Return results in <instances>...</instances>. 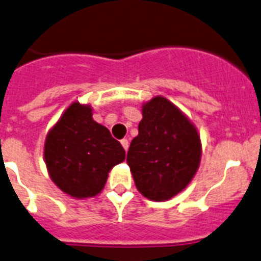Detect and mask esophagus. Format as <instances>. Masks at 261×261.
<instances>
[{
    "mask_svg": "<svg viewBox=\"0 0 261 261\" xmlns=\"http://www.w3.org/2000/svg\"><path fill=\"white\" fill-rule=\"evenodd\" d=\"M121 144H122L123 149H125V150L128 149V140H127V139H122V140H121Z\"/></svg>",
    "mask_w": 261,
    "mask_h": 261,
    "instance_id": "esophagus-1",
    "label": "esophagus"
}]
</instances>
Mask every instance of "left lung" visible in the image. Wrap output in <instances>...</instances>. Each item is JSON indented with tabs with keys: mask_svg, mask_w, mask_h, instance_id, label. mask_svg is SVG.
<instances>
[{
	"mask_svg": "<svg viewBox=\"0 0 261 261\" xmlns=\"http://www.w3.org/2000/svg\"><path fill=\"white\" fill-rule=\"evenodd\" d=\"M139 134L127 152L138 191L167 201L186 189L198 170L202 145L196 126L175 104L154 96L143 104Z\"/></svg>",
	"mask_w": 261,
	"mask_h": 261,
	"instance_id": "8db88e82",
	"label": "left lung"
}]
</instances>
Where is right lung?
<instances>
[{"label":"right lung","mask_w":261,"mask_h":261,"mask_svg":"<svg viewBox=\"0 0 261 261\" xmlns=\"http://www.w3.org/2000/svg\"><path fill=\"white\" fill-rule=\"evenodd\" d=\"M43 157L51 180L73 198L103 191L108 174L125 161V149L106 126L92 119V108L70 104L47 133Z\"/></svg>","instance_id":"right-lung-1"}]
</instances>
